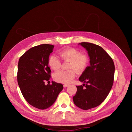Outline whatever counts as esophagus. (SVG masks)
I'll return each mask as SVG.
<instances>
[{"instance_id": "1", "label": "esophagus", "mask_w": 132, "mask_h": 132, "mask_svg": "<svg viewBox=\"0 0 132 132\" xmlns=\"http://www.w3.org/2000/svg\"><path fill=\"white\" fill-rule=\"evenodd\" d=\"M68 86H69V85H68V84H64V85H63V86L64 87H68Z\"/></svg>"}]
</instances>
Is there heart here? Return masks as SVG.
<instances>
[{
    "label": "heart",
    "instance_id": "b5f03b06",
    "mask_svg": "<svg viewBox=\"0 0 132 132\" xmlns=\"http://www.w3.org/2000/svg\"><path fill=\"white\" fill-rule=\"evenodd\" d=\"M60 55L64 61L70 62L68 71H59L54 75V79L58 82L69 84L75 78L74 70L78 73L84 71L89 65V60L85 54H81L80 52L73 48H69L60 52ZM48 65L51 69L58 70L61 68V62L55 55L52 54L48 59Z\"/></svg>",
    "mask_w": 132,
    "mask_h": 132
}]
</instances>
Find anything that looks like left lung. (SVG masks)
Wrapping results in <instances>:
<instances>
[{
    "instance_id": "left-lung-1",
    "label": "left lung",
    "mask_w": 132,
    "mask_h": 132,
    "mask_svg": "<svg viewBox=\"0 0 132 132\" xmlns=\"http://www.w3.org/2000/svg\"><path fill=\"white\" fill-rule=\"evenodd\" d=\"M79 45L87 51L90 66L80 77L79 81L85 84L77 86V91L73 99L76 106L86 110L100 105L109 95L113 84L114 64L101 47L89 42Z\"/></svg>"
}]
</instances>
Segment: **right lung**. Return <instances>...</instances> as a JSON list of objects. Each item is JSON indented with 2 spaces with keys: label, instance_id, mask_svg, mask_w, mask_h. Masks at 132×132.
Instances as JSON below:
<instances>
[{
  "label": "right lung",
  "instance_id": "1",
  "mask_svg": "<svg viewBox=\"0 0 132 132\" xmlns=\"http://www.w3.org/2000/svg\"><path fill=\"white\" fill-rule=\"evenodd\" d=\"M53 45L35 46L21 55L18 63V82L26 101L37 109L45 110L52 105L63 89L62 84L45 82L51 78L48 59Z\"/></svg>",
  "mask_w": 132,
  "mask_h": 132
}]
</instances>
